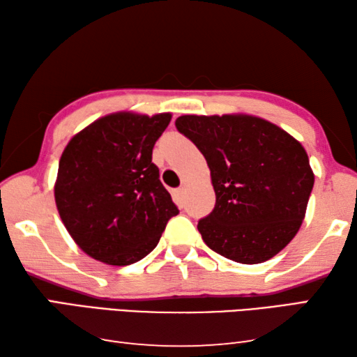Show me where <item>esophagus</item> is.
Masks as SVG:
<instances>
[{
  "mask_svg": "<svg viewBox=\"0 0 357 357\" xmlns=\"http://www.w3.org/2000/svg\"><path fill=\"white\" fill-rule=\"evenodd\" d=\"M184 193H185V189H184V187H179V189L174 190V195H176L178 198H183V197H184Z\"/></svg>",
  "mask_w": 357,
  "mask_h": 357,
  "instance_id": "1",
  "label": "esophagus"
}]
</instances>
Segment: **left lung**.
<instances>
[{"mask_svg": "<svg viewBox=\"0 0 357 357\" xmlns=\"http://www.w3.org/2000/svg\"><path fill=\"white\" fill-rule=\"evenodd\" d=\"M174 125L211 170L217 199L198 222L204 243L241 264L276 256L300 229L314 187L303 145L252 115H183Z\"/></svg>", "mask_w": 357, "mask_h": 357, "instance_id": "1", "label": "left lung"}]
</instances>
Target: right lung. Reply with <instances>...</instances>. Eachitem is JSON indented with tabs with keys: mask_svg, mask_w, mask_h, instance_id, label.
I'll list each match as a JSON object with an SVG mask.
<instances>
[{
	"mask_svg": "<svg viewBox=\"0 0 357 357\" xmlns=\"http://www.w3.org/2000/svg\"><path fill=\"white\" fill-rule=\"evenodd\" d=\"M170 120L172 114H111L63 150L54 184L57 211L71 238L96 261L119 267L140 261L179 213L151 160Z\"/></svg>",
	"mask_w": 357,
	"mask_h": 357,
	"instance_id": "1",
	"label": "right lung"
}]
</instances>
